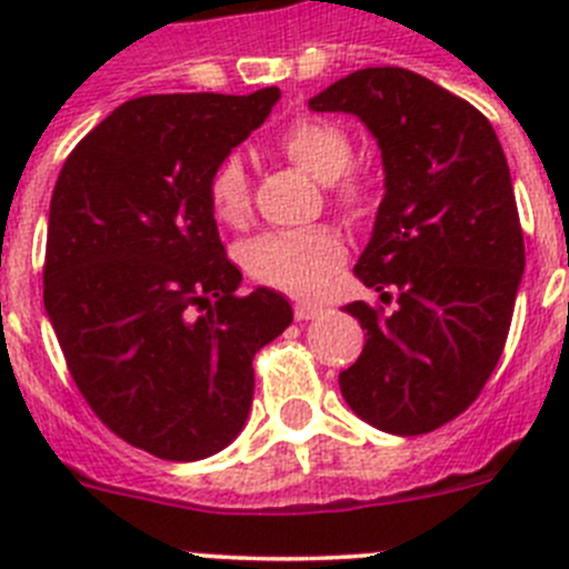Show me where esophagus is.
<instances>
[{
    "label": "esophagus",
    "instance_id": "obj_1",
    "mask_svg": "<svg viewBox=\"0 0 569 569\" xmlns=\"http://www.w3.org/2000/svg\"><path fill=\"white\" fill-rule=\"evenodd\" d=\"M293 316H296V321H310V319H316V316H321V308L319 305H310V301H296Z\"/></svg>",
    "mask_w": 569,
    "mask_h": 569
}]
</instances>
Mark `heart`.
I'll return each mask as SVG.
<instances>
[{"instance_id": "heart-1", "label": "heart", "mask_w": 569, "mask_h": 569, "mask_svg": "<svg viewBox=\"0 0 569 569\" xmlns=\"http://www.w3.org/2000/svg\"><path fill=\"white\" fill-rule=\"evenodd\" d=\"M279 150L296 168L319 182H328L330 199L345 213H359L365 204V182L350 170V136L325 119H296L279 136ZM208 202L216 222L241 228L250 216L248 170L239 156H224L208 182ZM345 241L336 230H276L250 239L241 248V268L250 279L290 296H316L328 288L345 261Z\"/></svg>"}]
</instances>
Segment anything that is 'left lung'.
<instances>
[{"instance_id": "obj_1", "label": "left lung", "mask_w": 569, "mask_h": 569, "mask_svg": "<svg viewBox=\"0 0 569 569\" xmlns=\"http://www.w3.org/2000/svg\"><path fill=\"white\" fill-rule=\"evenodd\" d=\"M310 108L359 116L385 162L353 273L396 308H345L367 341L341 396L385 433H430L479 399L510 333L525 233L505 150L481 110L405 68L356 70Z\"/></svg>"}]
</instances>
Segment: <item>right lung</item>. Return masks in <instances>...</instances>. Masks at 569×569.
<instances>
[{
  "label": "right lung",
  "instance_id": "1",
  "mask_svg": "<svg viewBox=\"0 0 569 569\" xmlns=\"http://www.w3.org/2000/svg\"><path fill=\"white\" fill-rule=\"evenodd\" d=\"M279 88L119 104L64 159L50 196L44 310L90 410L168 461L228 447L248 421L256 350L284 333L281 293L239 296L210 173Z\"/></svg>",
  "mask_w": 569,
  "mask_h": 569
}]
</instances>
